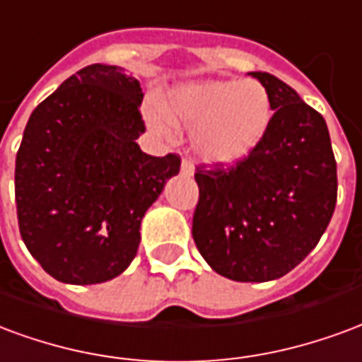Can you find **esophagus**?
Listing matches in <instances>:
<instances>
[{
	"instance_id": "obj_1",
	"label": "esophagus",
	"mask_w": 362,
	"mask_h": 362,
	"mask_svg": "<svg viewBox=\"0 0 362 362\" xmlns=\"http://www.w3.org/2000/svg\"><path fill=\"white\" fill-rule=\"evenodd\" d=\"M181 173L187 175V177H191L192 173H194V168H192V163L189 162V160H183V162H181Z\"/></svg>"
}]
</instances>
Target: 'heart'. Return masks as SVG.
<instances>
[{"mask_svg":"<svg viewBox=\"0 0 362 362\" xmlns=\"http://www.w3.org/2000/svg\"><path fill=\"white\" fill-rule=\"evenodd\" d=\"M148 121L162 134L171 123L191 129L192 148L204 162L235 163L264 141L274 102L255 78L199 81L175 88L163 110L150 107Z\"/></svg>","mask_w":362,"mask_h":362,"instance_id":"obj_1","label":"heart"}]
</instances>
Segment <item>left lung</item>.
<instances>
[{"mask_svg": "<svg viewBox=\"0 0 362 362\" xmlns=\"http://www.w3.org/2000/svg\"><path fill=\"white\" fill-rule=\"evenodd\" d=\"M274 102L264 141L235 165H200L192 239L210 268L235 281H270L303 262L337 199L326 121L289 84L250 73Z\"/></svg>", "mask_w": 362, "mask_h": 362, "instance_id": "obj_1", "label": "left lung"}]
</instances>
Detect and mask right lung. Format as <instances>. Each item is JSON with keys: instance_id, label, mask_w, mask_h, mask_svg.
Instances as JSON below:
<instances>
[{"instance_id": "obj_1", "label": "right lung", "mask_w": 362, "mask_h": 362, "mask_svg": "<svg viewBox=\"0 0 362 362\" xmlns=\"http://www.w3.org/2000/svg\"><path fill=\"white\" fill-rule=\"evenodd\" d=\"M141 83L94 63L38 104L15 162L21 237L63 284L90 286L119 276L141 243V221L181 158L144 154L136 139Z\"/></svg>"}]
</instances>
